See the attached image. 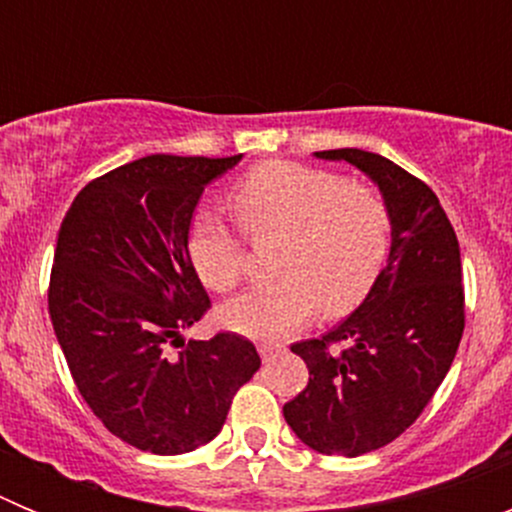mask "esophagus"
I'll return each instance as SVG.
<instances>
[{
    "mask_svg": "<svg viewBox=\"0 0 512 512\" xmlns=\"http://www.w3.org/2000/svg\"><path fill=\"white\" fill-rule=\"evenodd\" d=\"M284 351V346L282 343H274V341H264V343H259V354L264 356L266 361L269 359H274V356H279Z\"/></svg>",
    "mask_w": 512,
    "mask_h": 512,
    "instance_id": "esophagus-1",
    "label": "esophagus"
}]
</instances>
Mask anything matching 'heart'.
<instances>
[{"label":"heart","instance_id":"obj_1","mask_svg":"<svg viewBox=\"0 0 512 512\" xmlns=\"http://www.w3.org/2000/svg\"><path fill=\"white\" fill-rule=\"evenodd\" d=\"M233 207L253 241L287 238L277 264L284 277L223 307V323L243 336H289L323 302L330 312L351 310L390 253L392 217L382 194L336 171L269 161L235 187ZM189 259L212 292H230L246 274V241L202 212L189 230Z\"/></svg>","mask_w":512,"mask_h":512}]
</instances>
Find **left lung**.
<instances>
[{"mask_svg": "<svg viewBox=\"0 0 512 512\" xmlns=\"http://www.w3.org/2000/svg\"><path fill=\"white\" fill-rule=\"evenodd\" d=\"M372 176L390 207L387 266L366 300L325 336L292 343L310 369L284 420L310 449L361 456L395 441L436 395L464 333L461 253L433 189L361 148L318 151Z\"/></svg>", "mask_w": 512, "mask_h": 512, "instance_id": "left-lung-1", "label": "left lung"}]
</instances>
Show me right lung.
<instances>
[{
	"mask_svg": "<svg viewBox=\"0 0 512 512\" xmlns=\"http://www.w3.org/2000/svg\"><path fill=\"white\" fill-rule=\"evenodd\" d=\"M238 161L241 153L138 158L81 189L58 230L53 330L84 402L140 451L174 456L212 441L235 392L259 372L256 346L238 333L179 341L210 310L189 259L192 212Z\"/></svg>",
	"mask_w": 512,
	"mask_h": 512,
	"instance_id": "obj_1",
	"label": "right lung"
}]
</instances>
